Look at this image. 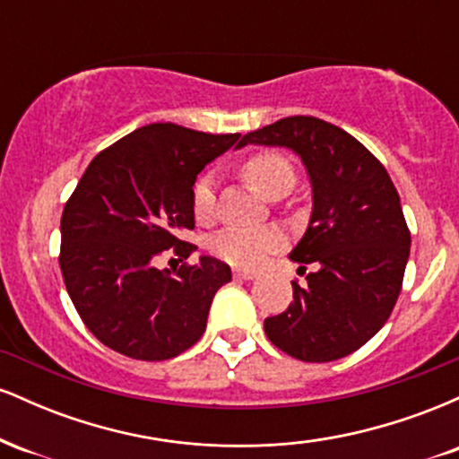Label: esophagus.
Instances as JSON below:
<instances>
[{"instance_id": "34e87169", "label": "esophagus", "mask_w": 459, "mask_h": 459, "mask_svg": "<svg viewBox=\"0 0 459 459\" xmlns=\"http://www.w3.org/2000/svg\"><path fill=\"white\" fill-rule=\"evenodd\" d=\"M233 276L237 278V281H255V278L259 276V272H255V270H235Z\"/></svg>"}]
</instances>
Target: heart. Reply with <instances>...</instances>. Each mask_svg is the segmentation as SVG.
Here are the masks:
<instances>
[{"mask_svg": "<svg viewBox=\"0 0 459 459\" xmlns=\"http://www.w3.org/2000/svg\"><path fill=\"white\" fill-rule=\"evenodd\" d=\"M241 175L261 196L291 189L296 183L293 166L276 152H259L241 166ZM194 215L200 222L212 220L215 207V178L203 175L194 186L192 194ZM282 246V235L276 229H226L212 239V252L220 259L239 267H256L267 259V255Z\"/></svg>", "mask_w": 459, "mask_h": 459, "instance_id": "obj_1", "label": "heart"}]
</instances>
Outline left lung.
<instances>
[{
	"mask_svg": "<svg viewBox=\"0 0 459 459\" xmlns=\"http://www.w3.org/2000/svg\"><path fill=\"white\" fill-rule=\"evenodd\" d=\"M247 144L281 146L302 160L313 209L289 259L315 265L307 284L293 282V302L265 319L278 350L304 362L339 360L377 334L402 291L410 233L391 177L343 129L289 116L252 131Z\"/></svg>",
	"mask_w": 459,
	"mask_h": 459,
	"instance_id": "1",
	"label": "left lung"
}]
</instances>
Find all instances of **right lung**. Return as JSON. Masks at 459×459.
<instances>
[{
	"instance_id": "right-lung-1",
	"label": "right lung",
	"mask_w": 459,
	"mask_h": 459,
	"mask_svg": "<svg viewBox=\"0 0 459 459\" xmlns=\"http://www.w3.org/2000/svg\"><path fill=\"white\" fill-rule=\"evenodd\" d=\"M239 138L152 123L86 168L62 213L60 270L79 317L109 350L168 360L203 336L230 267L203 255L170 272L155 259L168 247L181 259L196 250L178 239L194 229V183Z\"/></svg>"
}]
</instances>
